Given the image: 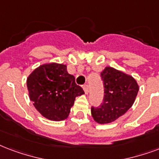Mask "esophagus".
<instances>
[{
  "instance_id": "obj_1",
  "label": "esophagus",
  "mask_w": 159,
  "mask_h": 159,
  "mask_svg": "<svg viewBox=\"0 0 159 159\" xmlns=\"http://www.w3.org/2000/svg\"><path fill=\"white\" fill-rule=\"evenodd\" d=\"M83 89H84V92L86 94H88V93H89V86H88V85H84V86H83Z\"/></svg>"
}]
</instances>
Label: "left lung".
Here are the masks:
<instances>
[{
    "mask_svg": "<svg viewBox=\"0 0 159 159\" xmlns=\"http://www.w3.org/2000/svg\"><path fill=\"white\" fill-rule=\"evenodd\" d=\"M103 82L102 102L98 107H92V116L100 124L112 123L123 116L135 101L139 85L131 76L107 66L101 72Z\"/></svg>",
    "mask_w": 159,
    "mask_h": 159,
    "instance_id": "8db88e82",
    "label": "left lung"
}]
</instances>
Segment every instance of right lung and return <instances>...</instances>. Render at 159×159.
<instances>
[{
  "label": "right lung",
  "mask_w": 159,
  "mask_h": 159,
  "mask_svg": "<svg viewBox=\"0 0 159 159\" xmlns=\"http://www.w3.org/2000/svg\"><path fill=\"white\" fill-rule=\"evenodd\" d=\"M26 85L34 107L43 117L52 121L66 119L75 98L84 93L63 64L40 66L29 76Z\"/></svg>",
  "instance_id": "right-lung-1"
}]
</instances>
